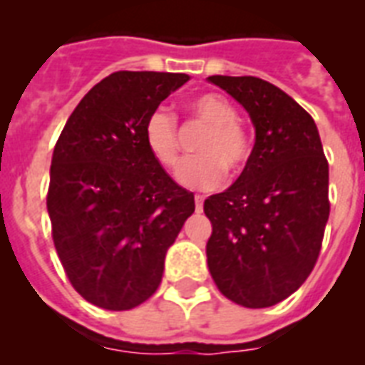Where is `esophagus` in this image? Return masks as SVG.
<instances>
[{"label":"esophagus","mask_w":365,"mask_h":365,"mask_svg":"<svg viewBox=\"0 0 365 365\" xmlns=\"http://www.w3.org/2000/svg\"><path fill=\"white\" fill-rule=\"evenodd\" d=\"M202 202H205V197L202 195H195V208H197V212H202Z\"/></svg>","instance_id":"obj_1"}]
</instances>
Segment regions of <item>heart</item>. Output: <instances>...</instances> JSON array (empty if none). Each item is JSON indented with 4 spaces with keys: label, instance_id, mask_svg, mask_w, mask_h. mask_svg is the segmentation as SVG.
Listing matches in <instances>:
<instances>
[{
    "label": "heart",
    "instance_id": "heart-1",
    "mask_svg": "<svg viewBox=\"0 0 365 365\" xmlns=\"http://www.w3.org/2000/svg\"><path fill=\"white\" fill-rule=\"evenodd\" d=\"M189 113L205 125L195 142V155L182 165L178 180L193 189L210 191L222 185L225 170L239 176L252 157V142L239 125V111L223 94L202 93L187 100ZM143 143L160 168L174 170L180 163V132L174 115L157 110L145 119Z\"/></svg>",
    "mask_w": 365,
    "mask_h": 365
}]
</instances>
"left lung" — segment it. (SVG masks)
I'll list each match as a JSON object with an SVG mask.
<instances>
[{
    "instance_id": "left-lung-1",
    "label": "left lung",
    "mask_w": 365,
    "mask_h": 365,
    "mask_svg": "<svg viewBox=\"0 0 365 365\" xmlns=\"http://www.w3.org/2000/svg\"><path fill=\"white\" fill-rule=\"evenodd\" d=\"M208 81L240 102L255 126L248 166L205 200L208 269L237 305L272 307L317 265L329 217L328 159L312 117L284 91L252 76Z\"/></svg>"
}]
</instances>
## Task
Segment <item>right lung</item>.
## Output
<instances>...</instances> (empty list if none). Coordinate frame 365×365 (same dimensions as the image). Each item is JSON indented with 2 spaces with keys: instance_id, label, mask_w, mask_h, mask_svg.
Masks as SVG:
<instances>
[{
  "instance_id": "add662e5",
  "label": "right lung",
  "mask_w": 365,
  "mask_h": 365,
  "mask_svg": "<svg viewBox=\"0 0 365 365\" xmlns=\"http://www.w3.org/2000/svg\"><path fill=\"white\" fill-rule=\"evenodd\" d=\"M185 73L115 71L77 104L54 145L47 210L66 277L88 303L128 311L157 292L195 197L153 160L143 123Z\"/></svg>"
}]
</instances>
